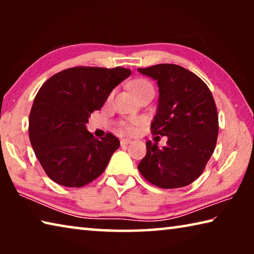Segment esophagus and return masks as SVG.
<instances>
[{"label":"esophagus","mask_w":254,"mask_h":254,"mask_svg":"<svg viewBox=\"0 0 254 254\" xmlns=\"http://www.w3.org/2000/svg\"><path fill=\"white\" fill-rule=\"evenodd\" d=\"M131 142H132L131 139H127V137H124V139H121V145H126V144L131 143Z\"/></svg>","instance_id":"34e87169"}]
</instances>
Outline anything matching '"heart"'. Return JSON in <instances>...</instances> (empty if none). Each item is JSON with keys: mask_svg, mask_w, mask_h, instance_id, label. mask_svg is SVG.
Instances as JSON below:
<instances>
[{"mask_svg": "<svg viewBox=\"0 0 254 254\" xmlns=\"http://www.w3.org/2000/svg\"><path fill=\"white\" fill-rule=\"evenodd\" d=\"M130 88H131L132 93L134 94L136 97H139L141 95H143V94L149 93V92L154 93L153 85L150 83L148 79H144V78H139V79L133 80L130 84ZM139 122H140L139 119H132V120H130V121H123V122H120V127H121L123 131L131 133L134 131V127Z\"/></svg>", "mask_w": 254, "mask_h": 254, "instance_id": "b5f03b06", "label": "heart"}]
</instances>
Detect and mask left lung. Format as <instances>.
Returning a JSON list of instances; mask_svg holds the SVG:
<instances>
[{
    "label": "left lung",
    "mask_w": 254,
    "mask_h": 254,
    "mask_svg": "<svg viewBox=\"0 0 254 254\" xmlns=\"http://www.w3.org/2000/svg\"><path fill=\"white\" fill-rule=\"evenodd\" d=\"M157 80L159 103L152 134L167 135L166 147L148 141L137 169L160 188H180L203 174L215 150L218 115L212 93L194 72L174 64L137 68Z\"/></svg>",
    "instance_id": "8db88e82"
}]
</instances>
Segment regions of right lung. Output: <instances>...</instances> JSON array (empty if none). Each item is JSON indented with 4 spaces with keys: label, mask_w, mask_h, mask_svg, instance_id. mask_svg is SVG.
<instances>
[{
    "label": "right lung",
    "mask_w": 254,
    "mask_h": 254,
    "mask_svg": "<svg viewBox=\"0 0 254 254\" xmlns=\"http://www.w3.org/2000/svg\"><path fill=\"white\" fill-rule=\"evenodd\" d=\"M130 75L122 67L80 66L57 72L41 86L30 112L29 137L51 180L83 187L103 174L120 141L112 133L96 139L86 123Z\"/></svg>",
    "instance_id": "obj_1"
}]
</instances>
